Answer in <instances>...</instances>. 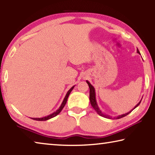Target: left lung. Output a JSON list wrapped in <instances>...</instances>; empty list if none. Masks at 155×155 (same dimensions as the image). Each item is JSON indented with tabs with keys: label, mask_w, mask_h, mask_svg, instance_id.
Instances as JSON below:
<instances>
[{
	"label": "left lung",
	"mask_w": 155,
	"mask_h": 155,
	"mask_svg": "<svg viewBox=\"0 0 155 155\" xmlns=\"http://www.w3.org/2000/svg\"><path fill=\"white\" fill-rule=\"evenodd\" d=\"M137 52L138 53V54H140V51H139V50H138V49L137 50ZM86 82H87V84H88V86H89V88H90V101H91V105H92V107H93V108H94V110L96 111L97 112V113L99 115H100V116H103V117H104V118H110V119H112V117H111L110 116H108V115H105V114H103L102 113V112L101 110H100V109H99V107H98V105H97V101H96V96H95V90H94V87L93 86H92L91 84V83L88 82V81H87L86 80ZM141 101H142V100H141ZM141 101L138 103V104L135 105V107L134 108V109H133L131 111H130V112H127V113H126V114H122V115H120V116H118L117 117H114V118H116V119H119V118H123V117H124V116H126L127 115H128L129 114H130L131 113L133 110H134L135 108H136L138 105H139L140 104V103H141Z\"/></svg>",
	"instance_id": "obj_1"
}]
</instances>
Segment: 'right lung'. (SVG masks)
I'll return each instance as SVG.
<instances>
[{
    "mask_svg": "<svg viewBox=\"0 0 155 155\" xmlns=\"http://www.w3.org/2000/svg\"><path fill=\"white\" fill-rule=\"evenodd\" d=\"M74 86H73V87L71 88L70 90H69V91L67 92V94H66V96H65L64 99V100H63V101H62V103L61 105V106H60V107L58 108V109L56 111V112H54V113L48 115V116H45V117H43V118H32V119H33V120H35L43 121V120H49V119H50V118H51L55 117V116L58 115V114L61 112L62 110L63 109V107H64V105H65V104H66V103H67L68 97H69V95L70 94L71 92L72 91L73 88H74Z\"/></svg>",
    "mask_w": 155,
    "mask_h": 155,
    "instance_id": "1",
    "label": "right lung"
}]
</instances>
